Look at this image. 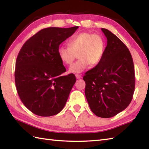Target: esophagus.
Listing matches in <instances>:
<instances>
[{
  "label": "esophagus",
  "instance_id": "34e87169",
  "mask_svg": "<svg viewBox=\"0 0 149 149\" xmlns=\"http://www.w3.org/2000/svg\"><path fill=\"white\" fill-rule=\"evenodd\" d=\"M75 77H76L77 79H80L81 78V75L79 74H75Z\"/></svg>",
  "mask_w": 149,
  "mask_h": 149
}]
</instances>
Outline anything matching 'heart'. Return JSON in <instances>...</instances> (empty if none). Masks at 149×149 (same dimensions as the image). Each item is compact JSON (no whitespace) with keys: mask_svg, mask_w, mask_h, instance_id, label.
<instances>
[{"mask_svg":"<svg viewBox=\"0 0 149 149\" xmlns=\"http://www.w3.org/2000/svg\"><path fill=\"white\" fill-rule=\"evenodd\" d=\"M106 50V43L99 34L83 32L72 36L68 41V47L61 46L58 49L59 59L65 65H71L77 54L79 59L69 71L80 73L88 66H97L102 61Z\"/></svg>","mask_w":149,"mask_h":149,"instance_id":"1","label":"heart"}]
</instances>
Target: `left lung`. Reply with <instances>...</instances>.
I'll return each instance as SVG.
<instances>
[{
	"instance_id": "8db88e82",
	"label": "left lung",
	"mask_w": 149,
	"mask_h": 149,
	"mask_svg": "<svg viewBox=\"0 0 149 149\" xmlns=\"http://www.w3.org/2000/svg\"><path fill=\"white\" fill-rule=\"evenodd\" d=\"M107 38L102 61L83 77L85 95L96 116L111 118L131 103L135 88L132 56L124 43L106 29H101Z\"/></svg>"
}]
</instances>
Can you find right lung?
<instances>
[{
  "label": "right lung",
  "mask_w": 149,
  "mask_h": 149,
  "mask_svg": "<svg viewBox=\"0 0 149 149\" xmlns=\"http://www.w3.org/2000/svg\"><path fill=\"white\" fill-rule=\"evenodd\" d=\"M78 27L43 29L18 53L15 70L17 92L24 106L36 115H57L67 101L76 79L73 74L62 75L66 68L57 51Z\"/></svg>",
  "instance_id": "add662e5"
}]
</instances>
